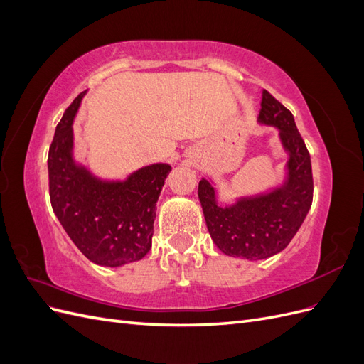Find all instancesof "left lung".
Segmentation results:
<instances>
[{"label": "left lung", "mask_w": 364, "mask_h": 364, "mask_svg": "<svg viewBox=\"0 0 364 364\" xmlns=\"http://www.w3.org/2000/svg\"><path fill=\"white\" fill-rule=\"evenodd\" d=\"M258 123L279 130L281 144L289 153L284 183L269 193L238 197L235 203L223 206L211 181L199 182V199L214 245L228 257L250 261L273 257L287 247L313 203L310 153L293 114L266 90Z\"/></svg>", "instance_id": "left-lung-1"}]
</instances>
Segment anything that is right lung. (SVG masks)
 I'll return each mask as SVG.
<instances>
[{
    "label": "right lung",
    "mask_w": 364,
    "mask_h": 364,
    "mask_svg": "<svg viewBox=\"0 0 364 364\" xmlns=\"http://www.w3.org/2000/svg\"><path fill=\"white\" fill-rule=\"evenodd\" d=\"M85 94L65 111L50 146V200L65 232L87 259L119 267L149 253L156 202L171 167L151 164L124 181H105L77 164L73 121Z\"/></svg>",
    "instance_id": "right-lung-1"
}]
</instances>
